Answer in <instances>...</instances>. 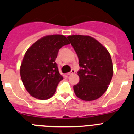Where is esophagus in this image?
Here are the masks:
<instances>
[{
  "mask_svg": "<svg viewBox=\"0 0 134 134\" xmlns=\"http://www.w3.org/2000/svg\"><path fill=\"white\" fill-rule=\"evenodd\" d=\"M74 73H75V71L74 69H72V70H71V72H68V73L67 74V75H72V74H74Z\"/></svg>",
  "mask_w": 134,
  "mask_h": 134,
  "instance_id": "34e87169",
  "label": "esophagus"
}]
</instances>
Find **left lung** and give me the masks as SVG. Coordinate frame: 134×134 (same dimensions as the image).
I'll return each mask as SVG.
<instances>
[{"mask_svg": "<svg viewBox=\"0 0 134 134\" xmlns=\"http://www.w3.org/2000/svg\"><path fill=\"white\" fill-rule=\"evenodd\" d=\"M79 59L80 82L73 86L76 95L91 101L107 90L113 76V65L108 51L93 37L73 35L67 37Z\"/></svg>", "mask_w": 134, "mask_h": 134, "instance_id": "obj_1", "label": "left lung"}]
</instances>
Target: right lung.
I'll list each match as a JSON object with an SVG mask.
<instances>
[{
	"label": "right lung",
	"mask_w": 134,
	"mask_h": 134,
	"mask_svg": "<svg viewBox=\"0 0 134 134\" xmlns=\"http://www.w3.org/2000/svg\"><path fill=\"white\" fill-rule=\"evenodd\" d=\"M69 44L63 35L47 36L36 41L26 51L20 74L26 90L32 97L47 100L56 92L59 82L63 79L56 59L59 50Z\"/></svg>",
	"instance_id": "right-lung-1"
}]
</instances>
